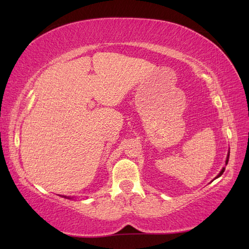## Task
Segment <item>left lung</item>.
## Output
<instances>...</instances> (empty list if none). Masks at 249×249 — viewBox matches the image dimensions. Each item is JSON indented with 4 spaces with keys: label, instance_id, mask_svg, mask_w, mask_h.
Returning <instances> with one entry per match:
<instances>
[{
    "label": "left lung",
    "instance_id": "8db88e82",
    "mask_svg": "<svg viewBox=\"0 0 249 249\" xmlns=\"http://www.w3.org/2000/svg\"><path fill=\"white\" fill-rule=\"evenodd\" d=\"M229 155H230V152H228V155H227V160H226V166H227V163H228V161H229ZM224 171H225V167L223 168V169H221V171L218 173V176L217 177H216L215 178H219L220 176H221V174H223L224 173Z\"/></svg>",
    "mask_w": 249,
    "mask_h": 249
}]
</instances>
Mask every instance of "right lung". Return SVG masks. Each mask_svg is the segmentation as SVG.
Instances as JSON below:
<instances>
[{"label":"right lung","mask_w":249,"mask_h":249,"mask_svg":"<svg viewBox=\"0 0 249 249\" xmlns=\"http://www.w3.org/2000/svg\"><path fill=\"white\" fill-rule=\"evenodd\" d=\"M65 198H66V197H65ZM67 199H71V198H70V197H67Z\"/></svg>","instance_id":"1"}]
</instances>
